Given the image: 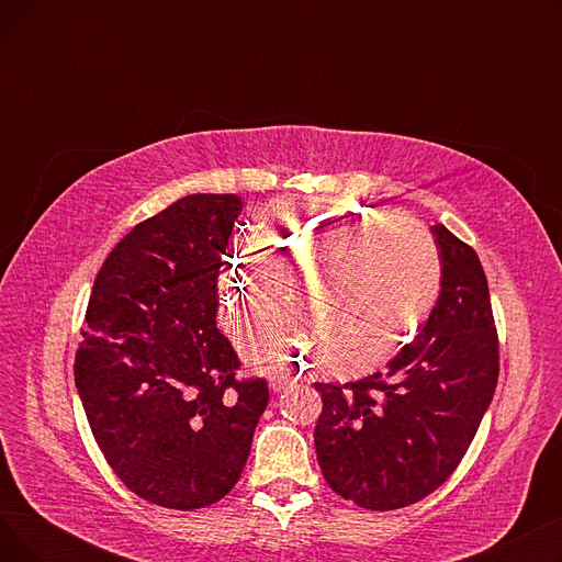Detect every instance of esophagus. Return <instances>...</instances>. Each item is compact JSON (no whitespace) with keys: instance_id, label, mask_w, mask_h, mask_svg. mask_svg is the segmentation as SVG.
<instances>
[{"instance_id":"1","label":"esophagus","mask_w":562,"mask_h":562,"mask_svg":"<svg viewBox=\"0 0 562 562\" xmlns=\"http://www.w3.org/2000/svg\"><path fill=\"white\" fill-rule=\"evenodd\" d=\"M291 382H293V380H291L289 375H271V378H269V387L278 394V392L286 390V387L291 385Z\"/></svg>"}]
</instances>
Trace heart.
<instances>
[{"label": "heart", "instance_id": "b5f03b06", "mask_svg": "<svg viewBox=\"0 0 562 562\" xmlns=\"http://www.w3.org/2000/svg\"><path fill=\"white\" fill-rule=\"evenodd\" d=\"M259 227L266 246L241 234L227 250V321L236 326L276 303L284 278H299L307 284L303 310L335 373H364L392 358L437 299V246L415 218L350 204H276ZM323 277L329 280L318 283ZM314 344L303 318L273 312L248 335L246 352L257 364L284 367Z\"/></svg>", "mask_w": 562, "mask_h": 562}]
</instances>
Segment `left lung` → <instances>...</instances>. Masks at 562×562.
I'll return each instance as SVG.
<instances>
[{
  "label": "left lung",
  "instance_id": "obj_1",
  "mask_svg": "<svg viewBox=\"0 0 562 562\" xmlns=\"http://www.w3.org/2000/svg\"><path fill=\"white\" fill-rule=\"evenodd\" d=\"M430 232L441 289L422 333L382 373L346 385L314 382L323 476L367 510L405 508L445 483L496 390L498 339L481 259L445 225Z\"/></svg>",
  "mask_w": 562,
  "mask_h": 562
}]
</instances>
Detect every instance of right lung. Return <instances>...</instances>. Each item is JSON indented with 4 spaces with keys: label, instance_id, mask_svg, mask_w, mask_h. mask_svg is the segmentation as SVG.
<instances>
[{
    "label": "right lung",
    "instance_id": "1",
    "mask_svg": "<svg viewBox=\"0 0 562 562\" xmlns=\"http://www.w3.org/2000/svg\"><path fill=\"white\" fill-rule=\"evenodd\" d=\"M234 193H193L138 223L95 278L75 385L106 462L134 494L172 510L216 504L239 481L266 380H236L216 328Z\"/></svg>",
    "mask_w": 562,
    "mask_h": 562
}]
</instances>
